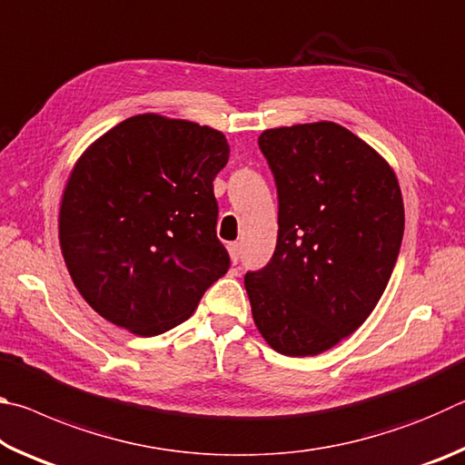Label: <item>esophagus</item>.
<instances>
[{"mask_svg": "<svg viewBox=\"0 0 465 465\" xmlns=\"http://www.w3.org/2000/svg\"><path fill=\"white\" fill-rule=\"evenodd\" d=\"M227 252H230V258H232V262L233 264H238L240 262V243L238 242H232V243H227Z\"/></svg>", "mask_w": 465, "mask_h": 465, "instance_id": "obj_1", "label": "esophagus"}]
</instances>
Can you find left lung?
Here are the masks:
<instances>
[{
  "mask_svg": "<svg viewBox=\"0 0 465 465\" xmlns=\"http://www.w3.org/2000/svg\"><path fill=\"white\" fill-rule=\"evenodd\" d=\"M258 145L279 194L271 262L246 272L252 318L274 351L313 357L363 324L383 295L404 233L398 178L341 124L266 129Z\"/></svg>",
  "mask_w": 465,
  "mask_h": 465,
  "instance_id": "8db88e82",
  "label": "left lung"
}]
</instances>
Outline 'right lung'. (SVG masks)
Segmentation results:
<instances>
[{"mask_svg":"<svg viewBox=\"0 0 465 465\" xmlns=\"http://www.w3.org/2000/svg\"><path fill=\"white\" fill-rule=\"evenodd\" d=\"M227 160L222 131L153 113L85 149L63 191L59 243L94 312L137 336L193 316L230 269L213 194Z\"/></svg>","mask_w":465,"mask_h":465,"instance_id":"1","label":"right lung"}]
</instances>
